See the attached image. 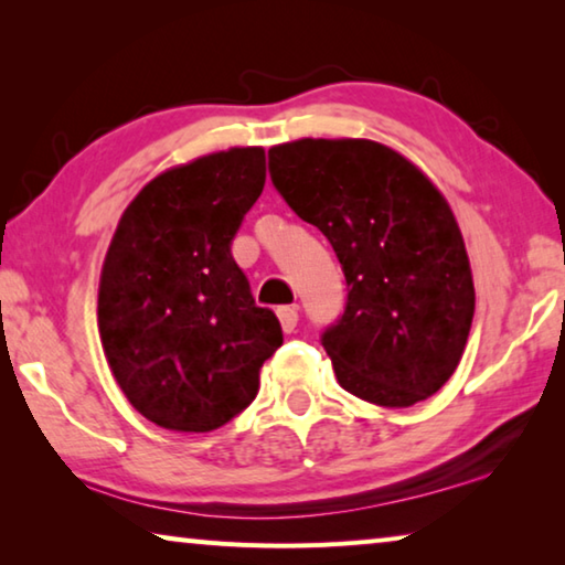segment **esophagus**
Here are the masks:
<instances>
[{"label":"esophagus","mask_w":565,"mask_h":565,"mask_svg":"<svg viewBox=\"0 0 565 565\" xmlns=\"http://www.w3.org/2000/svg\"><path fill=\"white\" fill-rule=\"evenodd\" d=\"M276 313H279L281 329L286 333H291L296 329V323H299V309H296V306H281V309Z\"/></svg>","instance_id":"1"}]
</instances>
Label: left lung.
<instances>
[{"label":"left lung","instance_id":"left-lung-1","mask_svg":"<svg viewBox=\"0 0 565 565\" xmlns=\"http://www.w3.org/2000/svg\"><path fill=\"white\" fill-rule=\"evenodd\" d=\"M269 174L294 214L329 238L347 276L343 313L321 331L339 384L388 408L434 396L461 361L476 306L446 199L369 139L279 145Z\"/></svg>","mask_w":565,"mask_h":565}]
</instances>
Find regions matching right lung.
<instances>
[{"mask_svg":"<svg viewBox=\"0 0 565 565\" xmlns=\"http://www.w3.org/2000/svg\"><path fill=\"white\" fill-rule=\"evenodd\" d=\"M262 147L169 169L127 206L104 259L99 337L129 404L171 431H214L252 404L284 343L232 242L262 196Z\"/></svg>","mask_w":565,"mask_h":565,"instance_id":"right-lung-1","label":"right lung"}]
</instances>
